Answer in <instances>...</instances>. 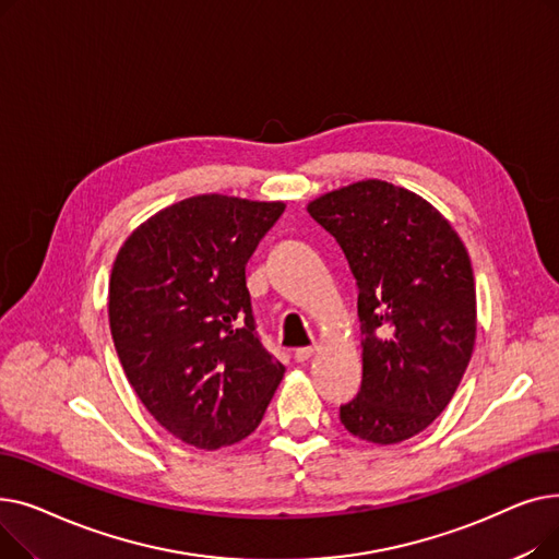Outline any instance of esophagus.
<instances>
[{
    "label": "esophagus",
    "mask_w": 559,
    "mask_h": 559,
    "mask_svg": "<svg viewBox=\"0 0 559 559\" xmlns=\"http://www.w3.org/2000/svg\"><path fill=\"white\" fill-rule=\"evenodd\" d=\"M312 354H314V346H301V348L295 350V360L297 362H306V360L312 358Z\"/></svg>",
    "instance_id": "esophagus-1"
}]
</instances>
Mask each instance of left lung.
Segmentation results:
<instances>
[{
    "label": "left lung",
    "mask_w": 559,
    "mask_h": 559,
    "mask_svg": "<svg viewBox=\"0 0 559 559\" xmlns=\"http://www.w3.org/2000/svg\"><path fill=\"white\" fill-rule=\"evenodd\" d=\"M358 283L362 385L344 428L399 444L451 403L476 344L472 260L449 219L419 194L358 181L308 203Z\"/></svg>",
    "instance_id": "left-lung-1"
}]
</instances>
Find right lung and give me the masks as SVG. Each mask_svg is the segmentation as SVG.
I'll list each match as a JSON object with an SVG mask.
<instances>
[{
  "instance_id": "obj_1",
  "label": "right lung",
  "mask_w": 559,
  "mask_h": 559,
  "mask_svg": "<svg viewBox=\"0 0 559 559\" xmlns=\"http://www.w3.org/2000/svg\"><path fill=\"white\" fill-rule=\"evenodd\" d=\"M283 211V201L190 197L140 224L112 262L117 356L142 405L190 447L251 435L283 380L255 335L245 274Z\"/></svg>"
}]
</instances>
